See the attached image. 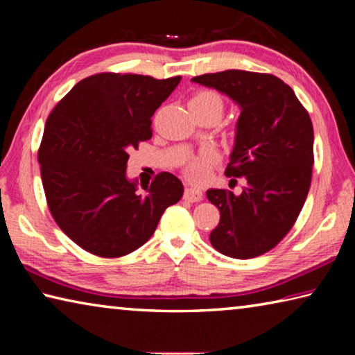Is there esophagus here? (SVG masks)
Returning a JSON list of instances; mask_svg holds the SVG:
<instances>
[{"instance_id": "obj_1", "label": "esophagus", "mask_w": 355, "mask_h": 355, "mask_svg": "<svg viewBox=\"0 0 355 355\" xmlns=\"http://www.w3.org/2000/svg\"><path fill=\"white\" fill-rule=\"evenodd\" d=\"M203 199V192L199 188H189L184 189V200L188 202H200Z\"/></svg>"}]
</instances>
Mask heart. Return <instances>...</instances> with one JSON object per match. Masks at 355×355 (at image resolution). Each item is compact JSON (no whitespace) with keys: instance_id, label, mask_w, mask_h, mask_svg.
Here are the masks:
<instances>
[{"instance_id":"heart-1","label":"heart","mask_w":355,"mask_h":355,"mask_svg":"<svg viewBox=\"0 0 355 355\" xmlns=\"http://www.w3.org/2000/svg\"><path fill=\"white\" fill-rule=\"evenodd\" d=\"M189 105H208L214 106L219 112L222 111V100L216 92L211 91H200L191 98ZM218 161V153L213 152L211 148L202 150L199 155L192 156L184 167V172L191 182H200L207 175L209 167Z\"/></svg>"}]
</instances>
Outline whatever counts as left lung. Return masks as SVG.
<instances>
[{"label":"left lung","mask_w":355,"mask_h":355,"mask_svg":"<svg viewBox=\"0 0 355 355\" xmlns=\"http://www.w3.org/2000/svg\"><path fill=\"white\" fill-rule=\"evenodd\" d=\"M192 81L230 97L241 110L225 169L245 177L239 196L208 189L220 220L209 241L220 254L248 260L275 248L307 199L313 166V125L293 89L280 78L245 70L194 76Z\"/></svg>","instance_id":"8db88e82"}]
</instances>
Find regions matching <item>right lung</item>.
I'll return each mask as SVG.
<instances>
[{
  "label": "right lung",
  "instance_id": "1",
  "mask_svg": "<svg viewBox=\"0 0 355 355\" xmlns=\"http://www.w3.org/2000/svg\"><path fill=\"white\" fill-rule=\"evenodd\" d=\"M182 76L84 78L46 119L39 148L46 203L59 228L94 255L123 257L146 244L183 196L169 172L137 191L127 178L131 148L152 137V116Z\"/></svg>",
  "mask_w": 355,
  "mask_h": 355
}]
</instances>
